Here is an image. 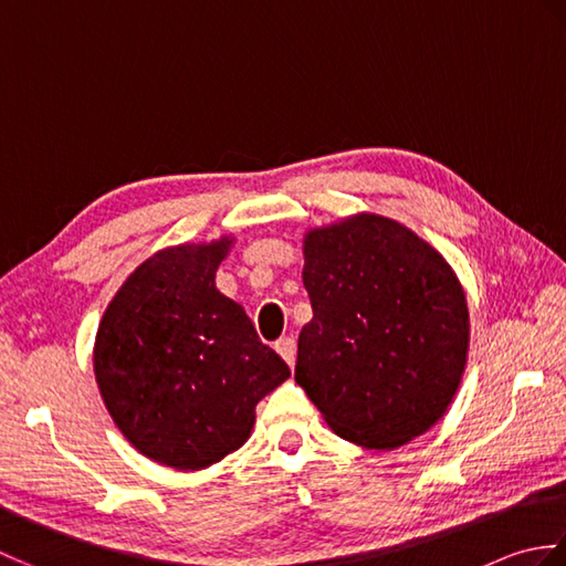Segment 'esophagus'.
<instances>
[{"label": "esophagus", "mask_w": 566, "mask_h": 566, "mask_svg": "<svg viewBox=\"0 0 566 566\" xmlns=\"http://www.w3.org/2000/svg\"><path fill=\"white\" fill-rule=\"evenodd\" d=\"M274 350L284 357L286 365L294 367V363H296V340L294 338H290V335H286V338H280L274 343Z\"/></svg>", "instance_id": "34e87169"}]
</instances>
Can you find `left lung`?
Listing matches in <instances>:
<instances>
[{"label": "left lung", "mask_w": 566, "mask_h": 566, "mask_svg": "<svg viewBox=\"0 0 566 566\" xmlns=\"http://www.w3.org/2000/svg\"><path fill=\"white\" fill-rule=\"evenodd\" d=\"M314 318L298 333L294 379L335 436L396 450L448 413L469 353L454 270L411 228L355 213L304 235Z\"/></svg>", "instance_id": "1"}]
</instances>
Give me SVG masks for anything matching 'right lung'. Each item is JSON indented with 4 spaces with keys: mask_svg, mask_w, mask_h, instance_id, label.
<instances>
[{
    "mask_svg": "<svg viewBox=\"0 0 566 566\" xmlns=\"http://www.w3.org/2000/svg\"><path fill=\"white\" fill-rule=\"evenodd\" d=\"M235 243L163 248L128 274L94 338V377L116 428L148 460L197 472L243 448L255 406L290 379L245 308L216 290Z\"/></svg>",
    "mask_w": 566,
    "mask_h": 566,
    "instance_id": "right-lung-1",
    "label": "right lung"
}]
</instances>
